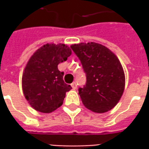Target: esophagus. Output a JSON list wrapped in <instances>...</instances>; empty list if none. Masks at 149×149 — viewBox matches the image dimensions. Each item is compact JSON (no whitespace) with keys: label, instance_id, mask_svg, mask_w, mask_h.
<instances>
[{"label":"esophagus","instance_id":"1","mask_svg":"<svg viewBox=\"0 0 149 149\" xmlns=\"http://www.w3.org/2000/svg\"><path fill=\"white\" fill-rule=\"evenodd\" d=\"M72 88H73V89H76V88H77V83H76V82H72Z\"/></svg>","mask_w":149,"mask_h":149}]
</instances>
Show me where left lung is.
<instances>
[{
	"label": "left lung",
	"mask_w": 149,
	"mask_h": 149,
	"mask_svg": "<svg viewBox=\"0 0 149 149\" xmlns=\"http://www.w3.org/2000/svg\"><path fill=\"white\" fill-rule=\"evenodd\" d=\"M86 74V84L79 88L84 105L103 113L116 105L125 85V72L117 56L105 46L95 42L72 45Z\"/></svg>",
	"instance_id": "1"
}]
</instances>
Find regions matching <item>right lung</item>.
Segmentation results:
<instances>
[{
  "mask_svg": "<svg viewBox=\"0 0 149 149\" xmlns=\"http://www.w3.org/2000/svg\"><path fill=\"white\" fill-rule=\"evenodd\" d=\"M72 51L65 44H46L34 52L24 68L22 89L31 106L49 113L61 107L65 94L72 89L63 80L57 65L65 61Z\"/></svg>",
  "mask_w": 149,
  "mask_h": 149,
  "instance_id": "right-lung-1",
  "label": "right lung"
}]
</instances>
